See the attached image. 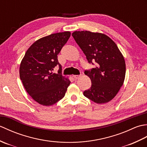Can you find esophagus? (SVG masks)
I'll return each mask as SVG.
<instances>
[{
    "label": "esophagus",
    "mask_w": 147,
    "mask_h": 147,
    "mask_svg": "<svg viewBox=\"0 0 147 147\" xmlns=\"http://www.w3.org/2000/svg\"><path fill=\"white\" fill-rule=\"evenodd\" d=\"M80 76H81V75H74L73 78H74V80H76L77 79H78Z\"/></svg>",
    "instance_id": "1"
}]
</instances>
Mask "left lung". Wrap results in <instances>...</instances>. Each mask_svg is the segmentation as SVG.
I'll use <instances>...</instances> for the list:
<instances>
[{
	"label": "left lung",
	"instance_id": "8db88e82",
	"mask_svg": "<svg viewBox=\"0 0 147 147\" xmlns=\"http://www.w3.org/2000/svg\"><path fill=\"white\" fill-rule=\"evenodd\" d=\"M72 36L86 55L88 63L96 67L85 71L92 82L83 95L96 104H104L114 98L123 86L126 64L117 45L104 34L88 31L74 32Z\"/></svg>",
	"mask_w": 147,
	"mask_h": 147
}]
</instances>
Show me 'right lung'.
<instances>
[{
  "mask_svg": "<svg viewBox=\"0 0 147 147\" xmlns=\"http://www.w3.org/2000/svg\"><path fill=\"white\" fill-rule=\"evenodd\" d=\"M71 36L69 32L51 34L36 40L22 59L20 76L28 93L38 104L50 106L65 95L71 82L61 74L57 55ZM59 65L58 74L52 73Z\"/></svg>",
  "mask_w": 147,
  "mask_h": 147,
  "instance_id": "obj_1",
  "label": "right lung"
}]
</instances>
